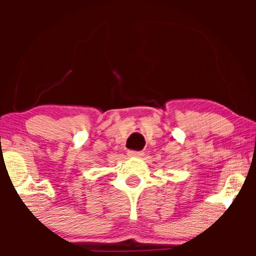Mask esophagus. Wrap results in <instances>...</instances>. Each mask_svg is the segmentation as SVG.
<instances>
[{
	"instance_id": "34e87169",
	"label": "esophagus",
	"mask_w": 256,
	"mask_h": 256,
	"mask_svg": "<svg viewBox=\"0 0 256 256\" xmlns=\"http://www.w3.org/2000/svg\"><path fill=\"white\" fill-rule=\"evenodd\" d=\"M128 154L130 157H141L144 154L141 151H128Z\"/></svg>"
}]
</instances>
